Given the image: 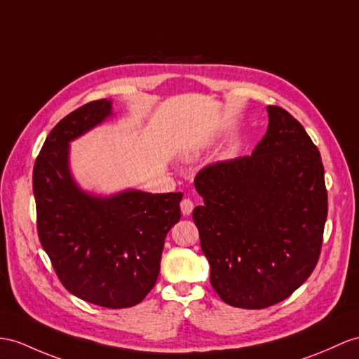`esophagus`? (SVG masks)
Segmentation results:
<instances>
[{"mask_svg": "<svg viewBox=\"0 0 359 359\" xmlns=\"http://www.w3.org/2000/svg\"><path fill=\"white\" fill-rule=\"evenodd\" d=\"M194 208H195V204L190 198H184L181 201V212L184 216H189L191 212H194Z\"/></svg>", "mask_w": 359, "mask_h": 359, "instance_id": "obj_1", "label": "esophagus"}]
</instances>
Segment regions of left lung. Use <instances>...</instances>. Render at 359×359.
<instances>
[{"mask_svg": "<svg viewBox=\"0 0 359 359\" xmlns=\"http://www.w3.org/2000/svg\"><path fill=\"white\" fill-rule=\"evenodd\" d=\"M250 156L208 164L194 208L210 283L230 306L264 309L287 299L316 268L327 217L325 168L304 128L268 107Z\"/></svg>", "mask_w": 359, "mask_h": 359, "instance_id": "left-lung-1", "label": "left lung"}]
</instances>
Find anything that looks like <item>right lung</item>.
<instances>
[{"instance_id":"obj_1","label":"right lung","mask_w":359,"mask_h":359,"mask_svg":"<svg viewBox=\"0 0 359 359\" xmlns=\"http://www.w3.org/2000/svg\"><path fill=\"white\" fill-rule=\"evenodd\" d=\"M109 116L111 100H94L51 129L34 161L33 194L41 245L60 283L85 302L121 309L138 304L155 286L182 194L125 190L103 198L77 187L69 142Z\"/></svg>"}]
</instances>
